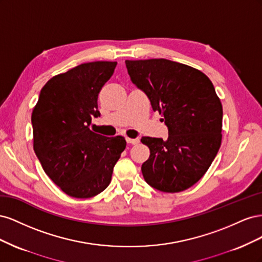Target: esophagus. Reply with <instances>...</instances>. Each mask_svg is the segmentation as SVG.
I'll list each match as a JSON object with an SVG mask.
<instances>
[{
  "label": "esophagus",
  "instance_id": "1",
  "mask_svg": "<svg viewBox=\"0 0 262 262\" xmlns=\"http://www.w3.org/2000/svg\"><path fill=\"white\" fill-rule=\"evenodd\" d=\"M126 142H128V143H130V144H138L139 142H140V139L139 138H136V139H126Z\"/></svg>",
  "mask_w": 262,
  "mask_h": 262
}]
</instances>
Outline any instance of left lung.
<instances>
[{
	"label": "left lung",
	"instance_id": "obj_1",
	"mask_svg": "<svg viewBox=\"0 0 262 262\" xmlns=\"http://www.w3.org/2000/svg\"><path fill=\"white\" fill-rule=\"evenodd\" d=\"M125 67L168 129L165 141L141 139L150 150L143 177L160 191H184L201 179L221 146L223 108L215 89L199 70L175 61L126 60Z\"/></svg>",
	"mask_w": 262,
	"mask_h": 262
}]
</instances>
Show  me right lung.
<instances>
[{"label":"right lung","instance_id":"obj_1","mask_svg":"<svg viewBox=\"0 0 262 262\" xmlns=\"http://www.w3.org/2000/svg\"><path fill=\"white\" fill-rule=\"evenodd\" d=\"M117 62H90L47 82L31 115L34 150L45 172L63 192L86 199L109 186L126 142L89 126L98 118L97 98Z\"/></svg>","mask_w":262,"mask_h":262}]
</instances>
